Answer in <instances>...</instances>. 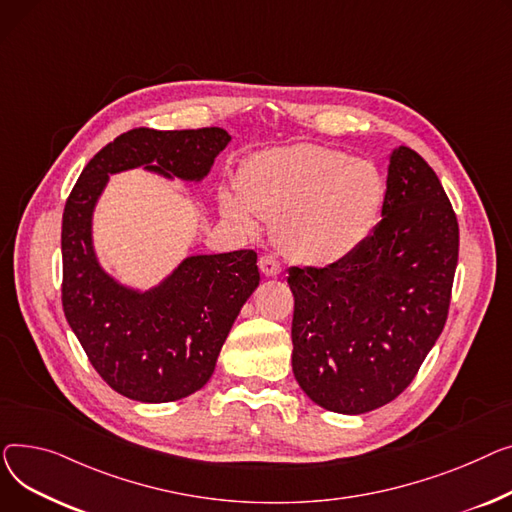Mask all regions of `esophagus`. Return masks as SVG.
Instances as JSON below:
<instances>
[{
  "label": "esophagus",
  "mask_w": 512,
  "mask_h": 512,
  "mask_svg": "<svg viewBox=\"0 0 512 512\" xmlns=\"http://www.w3.org/2000/svg\"><path fill=\"white\" fill-rule=\"evenodd\" d=\"M260 270L264 277H277V275H281V262L275 256H262Z\"/></svg>",
  "instance_id": "esophagus-1"
}]
</instances>
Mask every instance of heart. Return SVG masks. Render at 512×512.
<instances>
[{
	"label": "heart",
	"instance_id": "obj_1",
	"mask_svg": "<svg viewBox=\"0 0 512 512\" xmlns=\"http://www.w3.org/2000/svg\"><path fill=\"white\" fill-rule=\"evenodd\" d=\"M239 188L221 194L223 213L246 229L260 215L279 217L281 246L308 264L351 256L366 242L384 204V179L370 161L316 144L252 155Z\"/></svg>",
	"mask_w": 512,
	"mask_h": 512
}]
</instances>
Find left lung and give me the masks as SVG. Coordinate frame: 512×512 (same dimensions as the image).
I'll return each instance as SVG.
<instances>
[{
  "mask_svg": "<svg viewBox=\"0 0 512 512\" xmlns=\"http://www.w3.org/2000/svg\"><path fill=\"white\" fill-rule=\"evenodd\" d=\"M459 225L440 179L409 146L388 157L382 219L351 256L289 268L293 374L320 407L359 415L415 378L440 337Z\"/></svg>",
  "mask_w": 512,
  "mask_h": 512,
  "instance_id": "1",
  "label": "left lung"
}]
</instances>
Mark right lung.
<instances>
[{"label": "right lung", "instance_id": "1", "mask_svg": "<svg viewBox=\"0 0 512 512\" xmlns=\"http://www.w3.org/2000/svg\"><path fill=\"white\" fill-rule=\"evenodd\" d=\"M229 142L223 128L130 130L88 161L66 202V320L99 376L132 401H179L210 380L239 310L260 283L258 256L196 254L161 283L132 287L109 275L97 256L95 208L111 175L138 167L200 184Z\"/></svg>", "mask_w": 512, "mask_h": 512}]
</instances>
